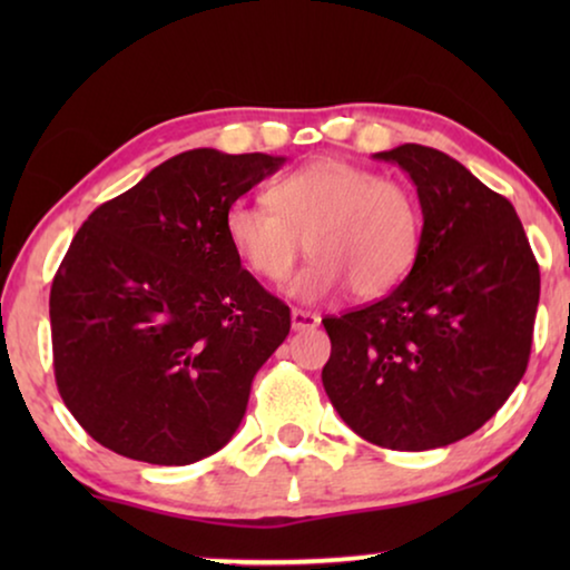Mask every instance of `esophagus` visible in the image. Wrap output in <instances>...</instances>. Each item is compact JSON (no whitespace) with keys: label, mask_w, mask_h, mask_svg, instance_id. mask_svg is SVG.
Returning <instances> with one entry per match:
<instances>
[{"label":"esophagus","mask_w":570,"mask_h":570,"mask_svg":"<svg viewBox=\"0 0 570 570\" xmlns=\"http://www.w3.org/2000/svg\"><path fill=\"white\" fill-rule=\"evenodd\" d=\"M318 322H322V318H318L316 314H311V311L293 308V314H291V324H293L295 332H301V330H316Z\"/></svg>","instance_id":"obj_1"}]
</instances>
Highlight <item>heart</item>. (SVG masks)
Segmentation results:
<instances>
[{"label": "heart", "instance_id": "1", "mask_svg": "<svg viewBox=\"0 0 570 570\" xmlns=\"http://www.w3.org/2000/svg\"><path fill=\"white\" fill-rule=\"evenodd\" d=\"M267 205L233 202L225 238L267 283H285L303 254L314 259L293 279L301 301H322L345 283L357 298H379L407 275L420 248L417 202L394 178L340 158H318L277 176Z\"/></svg>", "mask_w": 570, "mask_h": 570}]
</instances>
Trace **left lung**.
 <instances>
[{"label":"left lung","instance_id":"1","mask_svg":"<svg viewBox=\"0 0 570 570\" xmlns=\"http://www.w3.org/2000/svg\"><path fill=\"white\" fill-rule=\"evenodd\" d=\"M415 184L423 230L410 275L386 298L322 318V381L340 417L376 446L462 441L524 376L540 267L517 209L462 163L423 145L376 153Z\"/></svg>","mask_w":570,"mask_h":570}]
</instances>
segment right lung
Returning a JSON list of instances; mask_svg holds the SVG:
<instances>
[{
    "label": "right lung",
    "mask_w": 570,
    "mask_h": 570,
    "mask_svg": "<svg viewBox=\"0 0 570 570\" xmlns=\"http://www.w3.org/2000/svg\"><path fill=\"white\" fill-rule=\"evenodd\" d=\"M283 163L181 153L77 230L51 285L53 373L100 446L184 466L238 431L291 308L240 267L225 209Z\"/></svg>",
    "instance_id": "obj_1"
}]
</instances>
